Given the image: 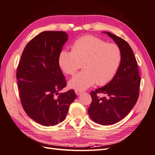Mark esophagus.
Returning a JSON list of instances; mask_svg holds the SVG:
<instances>
[{
  "label": "esophagus",
  "instance_id": "esophagus-1",
  "mask_svg": "<svg viewBox=\"0 0 155 155\" xmlns=\"http://www.w3.org/2000/svg\"><path fill=\"white\" fill-rule=\"evenodd\" d=\"M82 92H82V91H81V90H75V93H76V94L78 95H78L81 94Z\"/></svg>",
  "mask_w": 155,
  "mask_h": 155
}]
</instances>
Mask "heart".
I'll return each mask as SVG.
<instances>
[{"mask_svg":"<svg viewBox=\"0 0 155 155\" xmlns=\"http://www.w3.org/2000/svg\"><path fill=\"white\" fill-rule=\"evenodd\" d=\"M122 59L120 48L107 43L92 35L78 38L71 46V51L63 50L58 56L63 73L73 75L82 67L83 71L69 82L71 88L83 90L93 86L110 82L116 74Z\"/></svg>","mask_w":155,"mask_h":155,"instance_id":"1","label":"heart"}]
</instances>
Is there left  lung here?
I'll return each mask as SVG.
<instances>
[{"instance_id":"1","label":"left lung","mask_w":155,"mask_h":155,"mask_svg":"<svg viewBox=\"0 0 155 155\" xmlns=\"http://www.w3.org/2000/svg\"><path fill=\"white\" fill-rule=\"evenodd\" d=\"M122 53L120 66L115 76L107 84L90 92L92 103L88 109L92 120L101 125H111L121 120L136 105L139 97L141 78L132 49L124 39L109 32ZM104 93L107 98H100Z\"/></svg>"}]
</instances>
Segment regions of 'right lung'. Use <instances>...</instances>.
<instances>
[{"instance_id":"add662e5","label":"right lung","mask_w":155,"mask_h":155,"mask_svg":"<svg viewBox=\"0 0 155 155\" xmlns=\"http://www.w3.org/2000/svg\"><path fill=\"white\" fill-rule=\"evenodd\" d=\"M68 35L63 31H44L30 41L18 67L19 97L30 118L43 126L64 120L77 96L73 90L59 92L67 86L58 56Z\"/></svg>"}]
</instances>
